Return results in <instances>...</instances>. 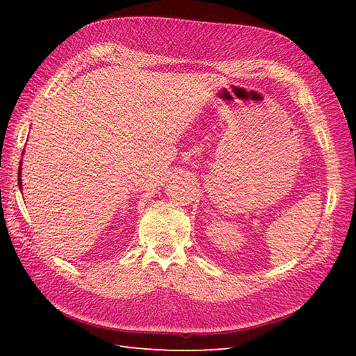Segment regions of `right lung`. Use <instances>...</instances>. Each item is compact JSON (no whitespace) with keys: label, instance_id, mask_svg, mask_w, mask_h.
<instances>
[{"label":"right lung","instance_id":"right-lung-1","mask_svg":"<svg viewBox=\"0 0 356 356\" xmlns=\"http://www.w3.org/2000/svg\"><path fill=\"white\" fill-rule=\"evenodd\" d=\"M20 169H22V161H20V166H19V177H17V184H19V188H22V178H20Z\"/></svg>","mask_w":356,"mask_h":356}]
</instances>
